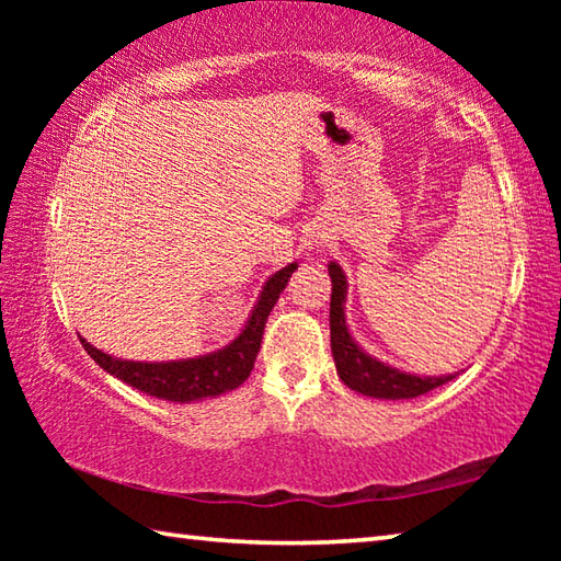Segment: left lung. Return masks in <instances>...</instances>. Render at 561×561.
Wrapping results in <instances>:
<instances>
[{"instance_id": "8db88e82", "label": "left lung", "mask_w": 561, "mask_h": 561, "mask_svg": "<svg viewBox=\"0 0 561 561\" xmlns=\"http://www.w3.org/2000/svg\"><path fill=\"white\" fill-rule=\"evenodd\" d=\"M331 277V309H329V324H331V354H334V364L339 378L344 381L351 391H358L371 398H388V401H401V398H415L433 391L443 383L453 381L455 376H413L398 368L383 364L374 356H368L354 339L348 334L346 317H344V301H346V274L341 272L336 262L329 264Z\"/></svg>"}]
</instances>
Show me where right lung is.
Wrapping results in <instances>:
<instances>
[{
    "mask_svg": "<svg viewBox=\"0 0 561 561\" xmlns=\"http://www.w3.org/2000/svg\"><path fill=\"white\" fill-rule=\"evenodd\" d=\"M297 270V262L287 264V267L274 272L262 287V294L257 304H254L252 317L247 321L242 334L237 336L230 346L213 354L197 356V358H180V360H126V358H113L111 354H103L96 346H91L87 339H81L87 354L96 360V364L108 371L111 376L121 378L123 383H128L138 391L148 396L163 398V401L173 403H190V401H203V398H215L227 391H234L237 386L247 381V376L252 374L254 358L260 354L264 324H267L270 311L277 304L279 294L287 287L291 272Z\"/></svg>",
    "mask_w": 561,
    "mask_h": 561,
    "instance_id": "right-lung-1",
    "label": "right lung"
}]
</instances>
